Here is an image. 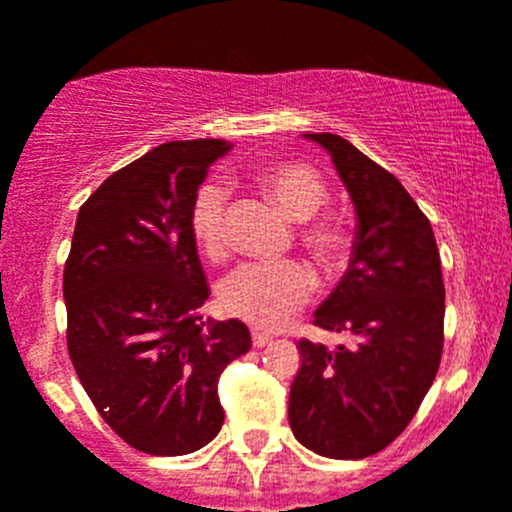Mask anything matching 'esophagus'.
I'll return each instance as SVG.
<instances>
[{
  "label": "esophagus",
  "instance_id": "obj_1",
  "mask_svg": "<svg viewBox=\"0 0 512 512\" xmlns=\"http://www.w3.org/2000/svg\"><path fill=\"white\" fill-rule=\"evenodd\" d=\"M251 344L256 349H261V347H266V344H271V337H269V334H264V332H253L251 334Z\"/></svg>",
  "mask_w": 512,
  "mask_h": 512
}]
</instances>
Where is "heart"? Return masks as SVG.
Instances as JSON below:
<instances>
[{"mask_svg": "<svg viewBox=\"0 0 512 512\" xmlns=\"http://www.w3.org/2000/svg\"><path fill=\"white\" fill-rule=\"evenodd\" d=\"M261 191L294 221H304L299 238L324 266L342 259L347 233L332 218H314L326 203V183L311 165L274 163L256 175ZM228 188L208 180L198 188L191 206V233L206 256L226 251ZM316 276L304 261H246L218 286V301L228 316L259 329H279L314 296Z\"/></svg>", "mask_w": 512, "mask_h": 512, "instance_id": "1", "label": "heart"}]
</instances>
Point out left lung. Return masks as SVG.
Listing matches in <instances>:
<instances>
[{"label": "left lung", "mask_w": 512, "mask_h": 512, "mask_svg": "<svg viewBox=\"0 0 512 512\" xmlns=\"http://www.w3.org/2000/svg\"><path fill=\"white\" fill-rule=\"evenodd\" d=\"M332 155L357 211L352 259L314 324L352 344L301 339L289 394L294 437L316 455L362 460L397 440L435 382L445 344V284L430 221L389 170L332 133Z\"/></svg>", "instance_id": "1"}]
</instances>
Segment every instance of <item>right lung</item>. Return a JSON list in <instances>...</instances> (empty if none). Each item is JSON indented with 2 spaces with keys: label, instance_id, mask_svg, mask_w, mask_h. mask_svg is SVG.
<instances>
[{
  "label": "right lung",
  "instance_id": "1",
  "mask_svg": "<svg viewBox=\"0 0 512 512\" xmlns=\"http://www.w3.org/2000/svg\"><path fill=\"white\" fill-rule=\"evenodd\" d=\"M223 140H173L82 203L62 276L72 367L130 447L173 457L218 435V377L251 349L238 319L206 321L191 206Z\"/></svg>",
  "mask_w": 512,
  "mask_h": 512
}]
</instances>
